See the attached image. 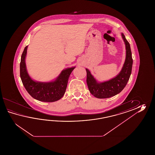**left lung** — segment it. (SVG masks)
Segmentation results:
<instances>
[{
  "mask_svg": "<svg viewBox=\"0 0 155 155\" xmlns=\"http://www.w3.org/2000/svg\"><path fill=\"white\" fill-rule=\"evenodd\" d=\"M122 36L125 43L126 56L124 66L117 76L107 81L98 83L91 75L89 70L86 69L87 73L86 82L89 91L92 95L97 98H109L118 94L124 89L130 79L133 63L131 50L130 43L122 33Z\"/></svg>",
  "mask_w": 155,
  "mask_h": 155,
  "instance_id": "obj_1",
  "label": "left lung"
}]
</instances>
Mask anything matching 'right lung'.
Instances as JSON below:
<instances>
[{"instance_id": "right-lung-1", "label": "right lung", "mask_w": 155, "mask_h": 155, "mask_svg": "<svg viewBox=\"0 0 155 155\" xmlns=\"http://www.w3.org/2000/svg\"><path fill=\"white\" fill-rule=\"evenodd\" d=\"M28 46H25L21 57L20 75L24 86L34 99L44 102H54L63 97L66 91L70 75L75 67L63 70L55 81L50 82H35L26 71L25 59Z\"/></svg>"}]
</instances>
